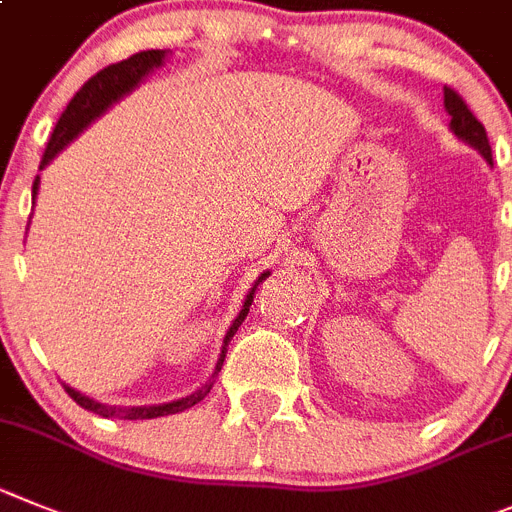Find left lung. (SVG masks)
Instances as JSON below:
<instances>
[{"instance_id":"left-lung-1","label":"left lung","mask_w":512,"mask_h":512,"mask_svg":"<svg viewBox=\"0 0 512 512\" xmlns=\"http://www.w3.org/2000/svg\"><path fill=\"white\" fill-rule=\"evenodd\" d=\"M444 107L451 117L449 122L451 132H454L459 140L469 142L474 150H480L482 158H485L487 163H492V147H490V140H487L485 127H482L480 119L474 117L472 109L467 107V101H464L457 91L451 89V86H444Z\"/></svg>"}]
</instances>
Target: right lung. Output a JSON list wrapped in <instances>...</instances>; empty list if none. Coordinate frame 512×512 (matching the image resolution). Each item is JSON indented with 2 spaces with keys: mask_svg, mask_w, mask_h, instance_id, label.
<instances>
[{
  "mask_svg": "<svg viewBox=\"0 0 512 512\" xmlns=\"http://www.w3.org/2000/svg\"><path fill=\"white\" fill-rule=\"evenodd\" d=\"M163 58H165V50H142V53L130 55V58H124V61H119V63H112V66L101 68L96 76H91L89 81H86V84L76 91V96L68 101L66 112L61 114V119H58V124H55L53 135H50V140H48V147H45L43 160H40V168H43V165H48L55 155L61 153L63 147H66L68 142L78 135V132L84 130L91 119L99 117V114L104 112V109H107L112 101H117L119 96H124L130 89H135V86L140 84L147 73L163 63ZM38 183H40V176L35 178V183H32V199L38 196ZM267 275L270 273H262L260 278H257L255 288L267 278ZM255 288L250 290V296H247L245 306H242V311H239V316L234 319V324L229 326L227 336H224L222 357H219V362H216V370L211 377H216L219 375V370H222L224 357H227L229 339L237 334L239 324L245 321L247 311H250V306H252V298H255ZM211 385H214V380H209L204 388L196 390L193 395H186V398H181V400H173V403H165V405H140V408H117V405H101V403H96V400L86 398V395L76 393V390L68 388V385H66V393L71 395V398L76 400L81 408L96 413V416L127 418V421H137V418H158V416H170V413L186 411V408L201 403V400L211 393Z\"/></svg>",
  "mask_w": 512,
  "mask_h": 512,
  "instance_id": "add662e5",
  "label": "right lung"
}]
</instances>
